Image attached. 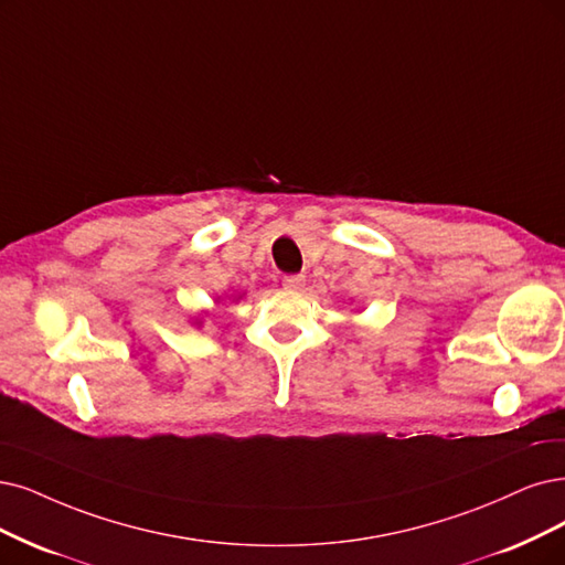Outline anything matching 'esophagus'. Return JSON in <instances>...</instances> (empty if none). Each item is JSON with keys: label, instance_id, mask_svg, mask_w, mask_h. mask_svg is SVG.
I'll return each mask as SVG.
<instances>
[{"label": "esophagus", "instance_id": "obj_1", "mask_svg": "<svg viewBox=\"0 0 565 565\" xmlns=\"http://www.w3.org/2000/svg\"><path fill=\"white\" fill-rule=\"evenodd\" d=\"M281 284H284V288H288V290H300V288L305 286V277H302V275H286V277L281 279Z\"/></svg>", "mask_w": 565, "mask_h": 565}]
</instances>
